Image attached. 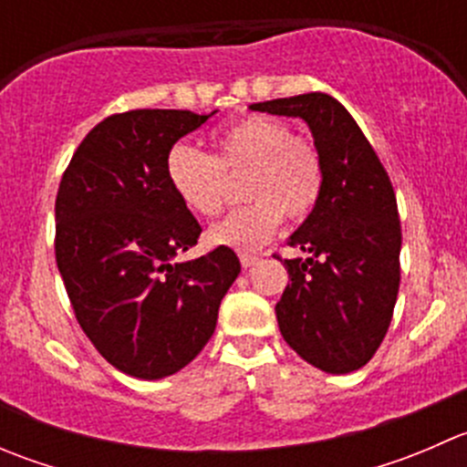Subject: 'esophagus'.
Returning a JSON list of instances; mask_svg holds the SVG:
<instances>
[{
  "label": "esophagus",
  "mask_w": 467,
  "mask_h": 467,
  "mask_svg": "<svg viewBox=\"0 0 467 467\" xmlns=\"http://www.w3.org/2000/svg\"><path fill=\"white\" fill-rule=\"evenodd\" d=\"M239 262H242L244 268H251V266H255L257 262H260V257L248 255V253H242V255H239Z\"/></svg>",
  "instance_id": "obj_1"
}]
</instances>
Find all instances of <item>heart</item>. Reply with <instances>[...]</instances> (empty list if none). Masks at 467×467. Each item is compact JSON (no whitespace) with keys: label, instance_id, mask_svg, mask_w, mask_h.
<instances>
[{"label":"heart","instance_id":"1","mask_svg":"<svg viewBox=\"0 0 467 467\" xmlns=\"http://www.w3.org/2000/svg\"><path fill=\"white\" fill-rule=\"evenodd\" d=\"M216 155L178 142L167 153V181L182 205L199 216L223 207L225 176L246 171L237 207L207 230L216 246L260 251L273 239L282 216L300 221L314 212L323 194L325 169L318 149L298 138L280 119L248 115L214 138Z\"/></svg>","mask_w":467,"mask_h":467}]
</instances>
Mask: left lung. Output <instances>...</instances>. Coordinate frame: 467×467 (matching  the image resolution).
Instances as JSON below:
<instances>
[{"label":"left lung","instance_id":"8db88e82","mask_svg":"<svg viewBox=\"0 0 467 467\" xmlns=\"http://www.w3.org/2000/svg\"><path fill=\"white\" fill-rule=\"evenodd\" d=\"M307 121L325 169L318 205L289 237L309 257L285 260L291 282L275 305L285 341L307 364L343 375L373 359L400 289L393 185L350 112L323 92L253 103Z\"/></svg>","mask_w":467,"mask_h":467}]
</instances>
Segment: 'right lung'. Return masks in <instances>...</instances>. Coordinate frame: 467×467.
<instances>
[{
	"label": "right lung",
	"mask_w": 467,
	"mask_h": 467,
	"mask_svg": "<svg viewBox=\"0 0 467 467\" xmlns=\"http://www.w3.org/2000/svg\"><path fill=\"white\" fill-rule=\"evenodd\" d=\"M214 112L106 117L60 181L54 248L69 303L99 355L133 378L185 368L214 334L221 300L242 271L228 246L176 260L201 225L169 185L167 153Z\"/></svg>",
	"instance_id": "add662e5"
}]
</instances>
